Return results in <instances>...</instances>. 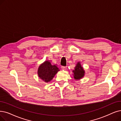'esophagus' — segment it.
<instances>
[{
  "label": "esophagus",
  "mask_w": 121,
  "mask_h": 121,
  "mask_svg": "<svg viewBox=\"0 0 121 121\" xmlns=\"http://www.w3.org/2000/svg\"><path fill=\"white\" fill-rule=\"evenodd\" d=\"M61 69H63V70H65L66 69V66H61Z\"/></svg>",
  "instance_id": "1"
}]
</instances>
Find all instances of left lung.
<instances>
[{"mask_svg": "<svg viewBox=\"0 0 121 121\" xmlns=\"http://www.w3.org/2000/svg\"><path fill=\"white\" fill-rule=\"evenodd\" d=\"M73 72L74 73L73 77L75 79H79L83 77L85 72L79 62L76 65L74 69L73 70Z\"/></svg>", "mask_w": 121, "mask_h": 121, "instance_id": "left-lung-1", "label": "left lung"}]
</instances>
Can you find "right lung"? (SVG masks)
I'll return each mask as SVG.
<instances>
[{"label":"right lung","mask_w":121,"mask_h":121,"mask_svg":"<svg viewBox=\"0 0 121 121\" xmlns=\"http://www.w3.org/2000/svg\"><path fill=\"white\" fill-rule=\"evenodd\" d=\"M60 69L56 65H52L49 61H46L38 69V74L41 79L46 82L50 81Z\"/></svg>","instance_id":"obj_1"}]
</instances>
